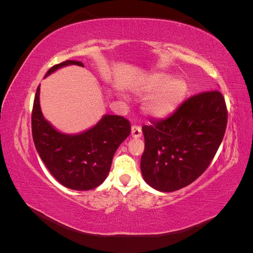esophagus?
<instances>
[{
  "label": "esophagus",
  "mask_w": 253,
  "mask_h": 253,
  "mask_svg": "<svg viewBox=\"0 0 253 253\" xmlns=\"http://www.w3.org/2000/svg\"><path fill=\"white\" fill-rule=\"evenodd\" d=\"M131 135L134 138H139L142 135V131H141V127L139 126H133L132 129H131Z\"/></svg>",
  "instance_id": "obj_1"
}]
</instances>
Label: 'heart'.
Instances as JSON below:
<instances>
[{"label": "heart", "mask_w": 253, "mask_h": 253, "mask_svg": "<svg viewBox=\"0 0 253 253\" xmlns=\"http://www.w3.org/2000/svg\"><path fill=\"white\" fill-rule=\"evenodd\" d=\"M139 93L157 89L145 103V110L152 117L163 118L172 114L183 101L188 93V83L179 77L167 74H155L145 78L137 86Z\"/></svg>", "instance_id": "obj_1"}]
</instances>
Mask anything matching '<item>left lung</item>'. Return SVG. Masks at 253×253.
<instances>
[{"label":"left lung","mask_w":253,"mask_h":253,"mask_svg":"<svg viewBox=\"0 0 253 253\" xmlns=\"http://www.w3.org/2000/svg\"><path fill=\"white\" fill-rule=\"evenodd\" d=\"M227 121L223 95L210 90L190 97L166 119L143 126V179L163 192L190 185L210 166L224 138Z\"/></svg>","instance_id":"1"}]
</instances>
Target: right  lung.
Instances as JSON below:
<instances>
[{"instance_id": "right-lung-1", "label": "right lung", "mask_w": 253, "mask_h": 253, "mask_svg": "<svg viewBox=\"0 0 253 253\" xmlns=\"http://www.w3.org/2000/svg\"><path fill=\"white\" fill-rule=\"evenodd\" d=\"M72 64L84 66L79 61L66 60L50 67L45 77ZM32 131L36 149L53 177L66 188L85 191L104 181L115 152L131 133V124L122 116L105 115L81 134L60 133L43 117L39 85L33 106Z\"/></svg>"}]
</instances>
